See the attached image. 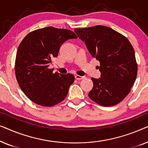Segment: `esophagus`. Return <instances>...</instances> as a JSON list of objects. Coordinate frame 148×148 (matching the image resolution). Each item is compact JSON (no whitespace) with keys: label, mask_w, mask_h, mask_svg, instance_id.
<instances>
[{"label":"esophagus","mask_w":148,"mask_h":148,"mask_svg":"<svg viewBox=\"0 0 148 148\" xmlns=\"http://www.w3.org/2000/svg\"><path fill=\"white\" fill-rule=\"evenodd\" d=\"M75 77L76 79H77V80L84 79L86 78L85 76H80V75H76L75 76Z\"/></svg>","instance_id":"1"}]
</instances>
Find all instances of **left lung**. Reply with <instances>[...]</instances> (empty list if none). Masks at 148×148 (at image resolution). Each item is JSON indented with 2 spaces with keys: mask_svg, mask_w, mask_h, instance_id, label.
Wrapping results in <instances>:
<instances>
[{
  "mask_svg": "<svg viewBox=\"0 0 148 148\" xmlns=\"http://www.w3.org/2000/svg\"><path fill=\"white\" fill-rule=\"evenodd\" d=\"M74 31L91 55L100 62V77L92 78L94 86L89 97L103 106L117 104L130 92L137 74L135 51L130 42L106 26L76 28Z\"/></svg>",
  "mask_w": 148,
  "mask_h": 148,
  "instance_id": "8db88e82",
  "label": "left lung"
}]
</instances>
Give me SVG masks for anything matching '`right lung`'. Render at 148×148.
Listing matches in <instances>:
<instances>
[{
  "label": "right lung",
  "instance_id": "1",
  "mask_svg": "<svg viewBox=\"0 0 148 148\" xmlns=\"http://www.w3.org/2000/svg\"><path fill=\"white\" fill-rule=\"evenodd\" d=\"M75 38L70 30L47 27L30 32L22 40L16 55L15 75L21 90L32 102L52 106L66 98L74 76L53 73L48 66L62 44Z\"/></svg>",
  "mask_w": 148,
  "mask_h": 148
}]
</instances>
